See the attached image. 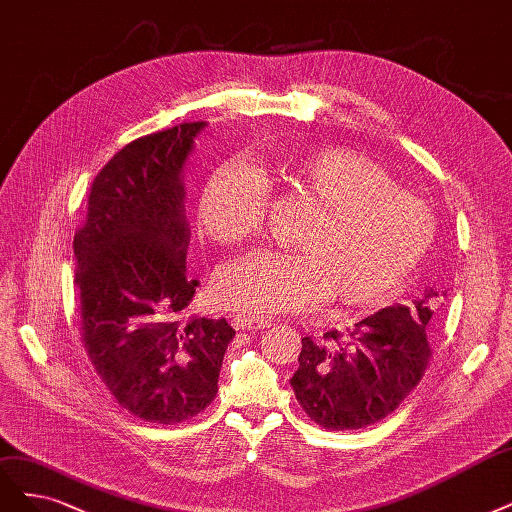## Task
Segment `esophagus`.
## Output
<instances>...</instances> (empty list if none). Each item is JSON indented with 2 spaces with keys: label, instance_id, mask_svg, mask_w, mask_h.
Returning a JSON list of instances; mask_svg holds the SVG:
<instances>
[{
  "label": "esophagus",
  "instance_id": "1",
  "mask_svg": "<svg viewBox=\"0 0 512 512\" xmlns=\"http://www.w3.org/2000/svg\"><path fill=\"white\" fill-rule=\"evenodd\" d=\"M269 326V320H262V317H248V315H235L233 317V328L235 330H258Z\"/></svg>",
  "mask_w": 512,
  "mask_h": 512
}]
</instances>
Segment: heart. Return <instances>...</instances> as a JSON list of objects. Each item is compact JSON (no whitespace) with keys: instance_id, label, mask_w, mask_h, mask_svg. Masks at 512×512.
<instances>
[{"instance_id":"heart-1","label":"heart","mask_w":512,"mask_h":512,"mask_svg":"<svg viewBox=\"0 0 512 512\" xmlns=\"http://www.w3.org/2000/svg\"><path fill=\"white\" fill-rule=\"evenodd\" d=\"M267 173L317 205V214L298 235V252L254 250L228 264L214 290L228 309L275 315L311 309L330 296L341 307H377L432 248V209L360 152H292ZM264 214L267 186L243 163L216 169L199 195L201 231L224 245L258 235Z\"/></svg>"}]
</instances>
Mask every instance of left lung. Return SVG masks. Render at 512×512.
Here are the masks:
<instances>
[{
  "label": "left lung",
  "mask_w": 512,
  "mask_h": 512,
  "mask_svg": "<svg viewBox=\"0 0 512 512\" xmlns=\"http://www.w3.org/2000/svg\"><path fill=\"white\" fill-rule=\"evenodd\" d=\"M447 292L428 288L409 305L379 309L347 334L303 339L290 379L296 400L317 426L358 430L394 413L426 373L434 305Z\"/></svg>",
  "instance_id": "1"
}]
</instances>
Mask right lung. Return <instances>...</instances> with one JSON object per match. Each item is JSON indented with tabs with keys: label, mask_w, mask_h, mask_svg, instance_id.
I'll use <instances>...</instances> for the list:
<instances>
[{
	"label": "right lung",
	"mask_w": 512,
	"mask_h": 512,
	"mask_svg": "<svg viewBox=\"0 0 512 512\" xmlns=\"http://www.w3.org/2000/svg\"><path fill=\"white\" fill-rule=\"evenodd\" d=\"M203 129L184 122L116 152L74 237L86 354L122 409L163 426L209 407L235 337L224 317L180 320L199 286L186 273L182 171Z\"/></svg>",
	"instance_id": "obj_1"
}]
</instances>
